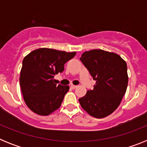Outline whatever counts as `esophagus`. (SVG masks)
<instances>
[{
	"label": "esophagus",
	"instance_id": "1",
	"mask_svg": "<svg viewBox=\"0 0 147 147\" xmlns=\"http://www.w3.org/2000/svg\"><path fill=\"white\" fill-rule=\"evenodd\" d=\"M71 88L72 89H75L76 88H77V85H71Z\"/></svg>",
	"mask_w": 147,
	"mask_h": 147
}]
</instances>
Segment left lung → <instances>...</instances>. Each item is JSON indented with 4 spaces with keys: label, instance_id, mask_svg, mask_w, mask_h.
Here are the masks:
<instances>
[{
    "label": "left lung",
    "instance_id": "left-lung-1",
    "mask_svg": "<svg viewBox=\"0 0 147 147\" xmlns=\"http://www.w3.org/2000/svg\"><path fill=\"white\" fill-rule=\"evenodd\" d=\"M80 60L96 85L79 102L93 117H106L117 109L126 93L128 84L127 63L118 54L101 49L85 51Z\"/></svg>",
    "mask_w": 147,
    "mask_h": 147
}]
</instances>
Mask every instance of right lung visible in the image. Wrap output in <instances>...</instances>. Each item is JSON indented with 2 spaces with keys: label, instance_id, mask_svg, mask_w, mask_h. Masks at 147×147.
<instances>
[{
  "label": "right lung",
  "instance_id": "right-lung-1",
  "mask_svg": "<svg viewBox=\"0 0 147 147\" xmlns=\"http://www.w3.org/2000/svg\"><path fill=\"white\" fill-rule=\"evenodd\" d=\"M76 54L42 48L24 57L20 85L23 99L32 111L48 115L59 108L69 86L57 85L54 77L64 71L65 64Z\"/></svg>",
  "mask_w": 147,
  "mask_h": 147
}]
</instances>
